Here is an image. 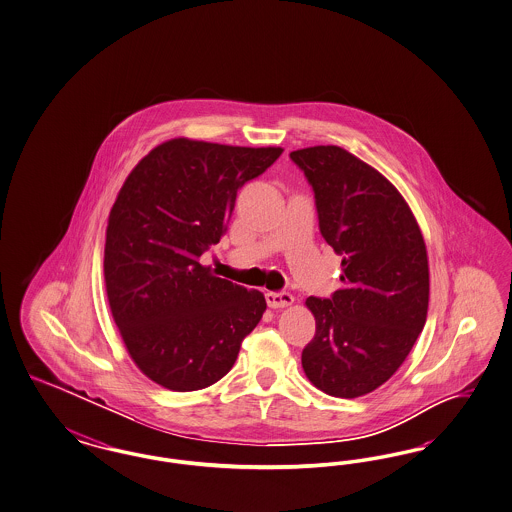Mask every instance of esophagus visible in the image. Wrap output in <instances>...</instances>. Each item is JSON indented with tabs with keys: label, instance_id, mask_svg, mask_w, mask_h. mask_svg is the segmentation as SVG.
Segmentation results:
<instances>
[{
	"label": "esophagus",
	"instance_id": "34e87169",
	"mask_svg": "<svg viewBox=\"0 0 512 512\" xmlns=\"http://www.w3.org/2000/svg\"><path fill=\"white\" fill-rule=\"evenodd\" d=\"M295 302V296L281 291V293H266V304L270 308H287Z\"/></svg>",
	"mask_w": 512,
	"mask_h": 512
}]
</instances>
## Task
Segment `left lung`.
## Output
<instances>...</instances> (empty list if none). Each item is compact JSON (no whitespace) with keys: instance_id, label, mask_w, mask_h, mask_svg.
<instances>
[{"instance_id":"8db88e82","label":"left lung","mask_w":512,"mask_h":512,"mask_svg":"<svg viewBox=\"0 0 512 512\" xmlns=\"http://www.w3.org/2000/svg\"><path fill=\"white\" fill-rule=\"evenodd\" d=\"M289 155L315 193L319 231L343 257V287L306 300L315 336L302 368L328 396H364L402 366L424 328L426 244L400 191L368 163L340 146Z\"/></svg>"}]
</instances>
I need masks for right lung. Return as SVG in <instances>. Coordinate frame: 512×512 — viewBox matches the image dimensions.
<instances>
[{
    "mask_svg": "<svg viewBox=\"0 0 512 512\" xmlns=\"http://www.w3.org/2000/svg\"><path fill=\"white\" fill-rule=\"evenodd\" d=\"M281 148L172 139L131 171L110 210L105 285L140 372L189 392L227 375L266 300L217 278L201 255L227 231L238 189Z\"/></svg>",
    "mask_w": 512,
    "mask_h": 512,
    "instance_id": "1",
    "label": "right lung"
}]
</instances>
